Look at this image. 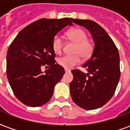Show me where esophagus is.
<instances>
[{"label": "esophagus", "instance_id": "obj_1", "mask_svg": "<svg viewBox=\"0 0 130 130\" xmlns=\"http://www.w3.org/2000/svg\"><path fill=\"white\" fill-rule=\"evenodd\" d=\"M65 72L66 73H68V72H70V70H68V69H65Z\"/></svg>", "mask_w": 130, "mask_h": 130}]
</instances>
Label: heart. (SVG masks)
<instances>
[{
	"label": "heart",
	"instance_id": "obj_1",
	"mask_svg": "<svg viewBox=\"0 0 130 130\" xmlns=\"http://www.w3.org/2000/svg\"><path fill=\"white\" fill-rule=\"evenodd\" d=\"M67 35L71 40L76 43L73 51L75 55L60 57L58 59L57 62L58 65L64 68L70 69L80 62L81 58L79 55L83 58H88L90 56L92 51V45L87 40L86 32L81 28L71 30L67 33ZM52 47L56 54H61L63 48V42L59 35H56L54 37L52 41Z\"/></svg>",
	"mask_w": 130,
	"mask_h": 130
}]
</instances>
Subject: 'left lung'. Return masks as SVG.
<instances>
[{"mask_svg": "<svg viewBox=\"0 0 130 130\" xmlns=\"http://www.w3.org/2000/svg\"><path fill=\"white\" fill-rule=\"evenodd\" d=\"M72 21L91 33L94 48L90 58L82 65L88 73L79 70L72 71L74 79L70 84L71 97L82 109H98L114 95L120 76L119 53L106 30L96 22L74 19Z\"/></svg>", "mask_w": 130, "mask_h": 130, "instance_id": "1", "label": "left lung"}]
</instances>
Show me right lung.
Masks as SVG:
<instances>
[{"mask_svg": "<svg viewBox=\"0 0 130 130\" xmlns=\"http://www.w3.org/2000/svg\"><path fill=\"white\" fill-rule=\"evenodd\" d=\"M68 25L72 26L69 18L41 19L21 30L10 45L7 79L14 95L27 106H40L50 100L54 86L65 74L56 63L52 41ZM45 64L49 69L43 73L41 68Z\"/></svg>", "mask_w": 130, "mask_h": 130, "instance_id": "1", "label": "right lung"}]
</instances>
